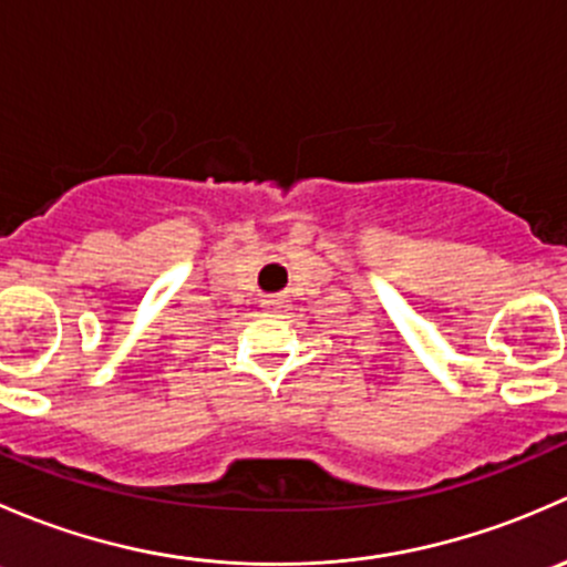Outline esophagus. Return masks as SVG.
<instances>
[{
    "instance_id": "34e87169",
    "label": "esophagus",
    "mask_w": 567,
    "mask_h": 567,
    "mask_svg": "<svg viewBox=\"0 0 567 567\" xmlns=\"http://www.w3.org/2000/svg\"><path fill=\"white\" fill-rule=\"evenodd\" d=\"M262 307H266V310H285L288 301H285V296H266V299H262Z\"/></svg>"
}]
</instances>
